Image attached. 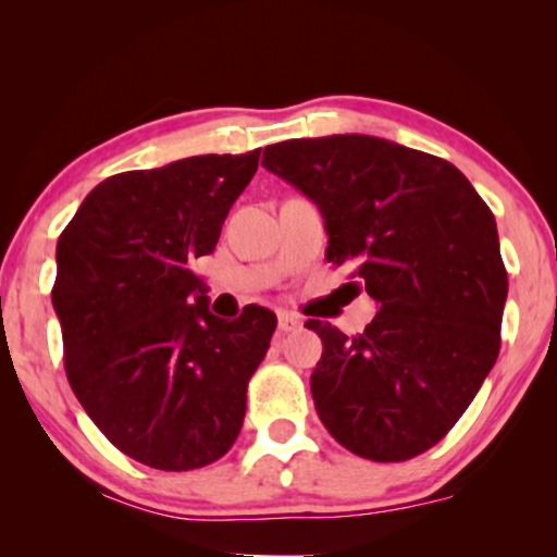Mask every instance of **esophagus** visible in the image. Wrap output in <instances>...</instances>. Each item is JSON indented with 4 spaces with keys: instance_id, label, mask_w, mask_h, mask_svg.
I'll return each mask as SVG.
<instances>
[{
    "instance_id": "1",
    "label": "esophagus",
    "mask_w": 557,
    "mask_h": 557,
    "mask_svg": "<svg viewBox=\"0 0 557 557\" xmlns=\"http://www.w3.org/2000/svg\"><path fill=\"white\" fill-rule=\"evenodd\" d=\"M277 326H280L282 334L299 332V329H301V319L295 317V314H289V312H280V314H277Z\"/></svg>"
}]
</instances>
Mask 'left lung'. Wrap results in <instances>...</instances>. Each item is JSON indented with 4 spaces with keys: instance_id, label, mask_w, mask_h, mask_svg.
<instances>
[{
    "instance_id": "1",
    "label": "left lung",
    "mask_w": 557,
    "mask_h": 557,
    "mask_svg": "<svg viewBox=\"0 0 557 557\" xmlns=\"http://www.w3.org/2000/svg\"><path fill=\"white\" fill-rule=\"evenodd\" d=\"M262 166L324 215L326 260L379 301L358 336L309 319L319 420L373 461L422 455L494 369L508 292L494 213L455 164L369 135L287 139ZM354 282V285H358Z\"/></svg>"
}]
</instances>
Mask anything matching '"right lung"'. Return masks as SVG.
<instances>
[{
  "label": "right lung",
  "mask_w": 557,
  "mask_h": 557,
  "mask_svg": "<svg viewBox=\"0 0 557 557\" xmlns=\"http://www.w3.org/2000/svg\"><path fill=\"white\" fill-rule=\"evenodd\" d=\"M258 159L203 154L110 176L55 245L65 375L102 435L147 467L211 465L243 428L277 317L258 305L233 322L211 314L191 265L213 252Z\"/></svg>",
  "instance_id": "1"
}]
</instances>
